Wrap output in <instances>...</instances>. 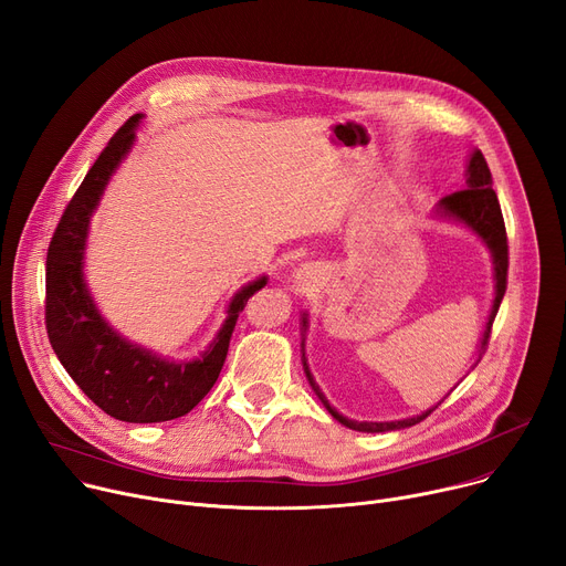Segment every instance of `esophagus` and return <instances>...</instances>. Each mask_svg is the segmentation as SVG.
Segmentation results:
<instances>
[{
    "mask_svg": "<svg viewBox=\"0 0 566 566\" xmlns=\"http://www.w3.org/2000/svg\"><path fill=\"white\" fill-rule=\"evenodd\" d=\"M296 279H298V283H302V287H304V283H306V272H296Z\"/></svg>",
    "mask_w": 566,
    "mask_h": 566,
    "instance_id": "obj_1",
    "label": "esophagus"
}]
</instances>
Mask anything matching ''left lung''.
I'll use <instances>...</instances> for the list:
<instances>
[{"label": "left lung", "mask_w": 566, "mask_h": 566, "mask_svg": "<svg viewBox=\"0 0 566 566\" xmlns=\"http://www.w3.org/2000/svg\"><path fill=\"white\" fill-rule=\"evenodd\" d=\"M491 182L493 180H491V171H489V166H486V159H484V155L480 150H475L471 155V161H469L467 187L443 196L441 201H439V210L443 214H448V217H454V219L463 221L467 226H471L478 232V235L486 242V247L491 249V255H493V264H495V268H493L495 270V298H493V308H491V315H489V322H486V328H484V336H482L480 358H482V354L489 347L491 326H493V319L497 315V308H501V302H503L505 290H507V268H510V247H507L505 219H503L501 203H497V196H495ZM304 326H306V319H304ZM306 377H308L315 395L322 400V405L328 409V413L334 416L338 422H343L345 427L356 429V431L405 429V427L418 424L420 420H424L431 411L437 409L434 407V409H429V411H424L420 416L405 418V420H395V422H356V420H349V418L340 416L334 407L326 402V397L322 395L319 386L313 381V375L308 370V365H306Z\"/></svg>", "instance_id": "left-lung-1"}]
</instances>
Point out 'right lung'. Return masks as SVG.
Wrapping results in <instances>:
<instances>
[{"label": "right lung", "mask_w": 566, "mask_h": 566, "mask_svg": "<svg viewBox=\"0 0 566 566\" xmlns=\"http://www.w3.org/2000/svg\"><path fill=\"white\" fill-rule=\"evenodd\" d=\"M139 118L132 116L116 129L56 223L45 260V328L65 373L93 405L116 420L164 422L189 413L210 392L240 313L268 279L262 276L235 294L214 345L189 363L161 360L129 345L97 315L82 279L88 219L135 142Z\"/></svg>", "instance_id": "1"}]
</instances>
